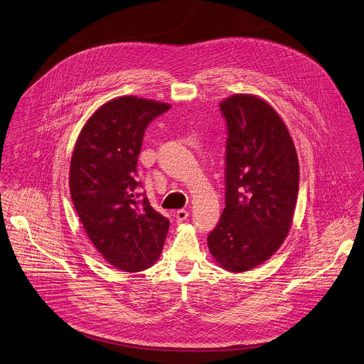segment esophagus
<instances>
[{"label": "esophagus", "instance_id": "34e87169", "mask_svg": "<svg viewBox=\"0 0 364 364\" xmlns=\"http://www.w3.org/2000/svg\"><path fill=\"white\" fill-rule=\"evenodd\" d=\"M173 216H175V220H176L178 223H181V222L186 220V218L189 216V212H188L186 209H178Z\"/></svg>", "mask_w": 364, "mask_h": 364}]
</instances>
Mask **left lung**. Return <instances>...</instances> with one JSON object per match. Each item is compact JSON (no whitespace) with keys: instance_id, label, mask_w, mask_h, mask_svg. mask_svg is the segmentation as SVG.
Segmentation results:
<instances>
[{"instance_id":"8db88e82","label":"left lung","mask_w":364,"mask_h":364,"mask_svg":"<svg viewBox=\"0 0 364 364\" xmlns=\"http://www.w3.org/2000/svg\"><path fill=\"white\" fill-rule=\"evenodd\" d=\"M226 121L225 209L208 236L215 260L246 272L283 243L299 191V161L279 114L255 95L236 94L219 104Z\"/></svg>"}]
</instances>
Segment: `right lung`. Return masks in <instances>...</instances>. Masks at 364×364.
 Instances as JSON below:
<instances>
[{"label": "right lung", "mask_w": 364, "mask_h": 364, "mask_svg": "<svg viewBox=\"0 0 364 364\" xmlns=\"http://www.w3.org/2000/svg\"><path fill=\"white\" fill-rule=\"evenodd\" d=\"M171 108L138 97L104 104L74 146L70 191L80 220L104 259L124 272H142L159 257L169 220L135 189L146 127ZM142 196L144 200L137 198Z\"/></svg>", "instance_id": "add662e5"}]
</instances>
